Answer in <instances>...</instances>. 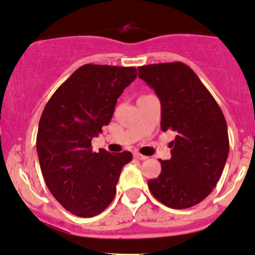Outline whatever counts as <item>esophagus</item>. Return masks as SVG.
I'll list each match as a JSON object with an SVG mask.
<instances>
[{
  "label": "esophagus",
  "instance_id": "1",
  "mask_svg": "<svg viewBox=\"0 0 255 255\" xmlns=\"http://www.w3.org/2000/svg\"><path fill=\"white\" fill-rule=\"evenodd\" d=\"M134 157L137 160H146L147 159L146 155H142V154H140V153H134Z\"/></svg>",
  "mask_w": 255,
  "mask_h": 255
}]
</instances>
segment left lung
I'll use <instances>...</instances> for the list:
<instances>
[{"instance_id":"left-lung-1","label":"left lung","mask_w":255,"mask_h":255,"mask_svg":"<svg viewBox=\"0 0 255 255\" xmlns=\"http://www.w3.org/2000/svg\"><path fill=\"white\" fill-rule=\"evenodd\" d=\"M138 77L161 102V129L173 130L169 160L148 181L154 198L167 207L185 209L207 198L220 179L230 141L224 113L192 68L182 62L138 67Z\"/></svg>"}]
</instances>
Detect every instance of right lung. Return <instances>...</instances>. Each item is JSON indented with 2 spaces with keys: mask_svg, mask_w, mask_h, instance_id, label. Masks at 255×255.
I'll list each match as a JSON object with an SVG mask.
<instances>
[{
  "mask_svg": "<svg viewBox=\"0 0 255 255\" xmlns=\"http://www.w3.org/2000/svg\"><path fill=\"white\" fill-rule=\"evenodd\" d=\"M137 76L135 67L85 64L66 80L42 112L36 149L42 175L70 213L92 218L114 199L130 151L92 149V138L112 120L115 105Z\"/></svg>",
  "mask_w": 255,
  "mask_h": 255,
  "instance_id": "add662e5",
  "label": "right lung"
}]
</instances>
